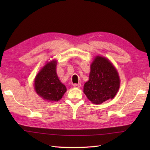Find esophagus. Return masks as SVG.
Listing matches in <instances>:
<instances>
[{"instance_id": "34e87169", "label": "esophagus", "mask_w": 150, "mask_h": 150, "mask_svg": "<svg viewBox=\"0 0 150 150\" xmlns=\"http://www.w3.org/2000/svg\"><path fill=\"white\" fill-rule=\"evenodd\" d=\"M81 84H80V83H79V84H73V87H74V88H81Z\"/></svg>"}]
</instances>
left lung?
Listing matches in <instances>:
<instances>
[{"label": "left lung", "instance_id": "1", "mask_svg": "<svg viewBox=\"0 0 150 150\" xmlns=\"http://www.w3.org/2000/svg\"><path fill=\"white\" fill-rule=\"evenodd\" d=\"M90 69V78L83 89L87 98L95 104L113 98L119 91L120 81L113 64L104 57L96 56Z\"/></svg>", "mask_w": 150, "mask_h": 150}]
</instances>
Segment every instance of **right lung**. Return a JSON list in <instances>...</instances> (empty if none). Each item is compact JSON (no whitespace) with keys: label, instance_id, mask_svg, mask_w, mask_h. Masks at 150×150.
Masks as SVG:
<instances>
[{"label":"right lung","instance_id":"obj_1","mask_svg":"<svg viewBox=\"0 0 150 150\" xmlns=\"http://www.w3.org/2000/svg\"><path fill=\"white\" fill-rule=\"evenodd\" d=\"M57 60L47 62L36 75L34 88L36 93L44 100L57 102L61 99L67 89L57 75Z\"/></svg>","mask_w":150,"mask_h":150}]
</instances>
